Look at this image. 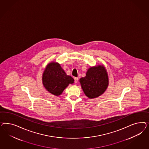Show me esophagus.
<instances>
[{"label": "esophagus", "instance_id": "34e87169", "mask_svg": "<svg viewBox=\"0 0 149 149\" xmlns=\"http://www.w3.org/2000/svg\"><path fill=\"white\" fill-rule=\"evenodd\" d=\"M78 80H79V79L77 77H75L74 78V81H75V83H77L78 82Z\"/></svg>", "mask_w": 149, "mask_h": 149}]
</instances>
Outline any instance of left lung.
I'll return each instance as SVG.
<instances>
[{
  "instance_id": "obj_1",
  "label": "left lung",
  "mask_w": 149,
  "mask_h": 149,
  "mask_svg": "<svg viewBox=\"0 0 149 149\" xmlns=\"http://www.w3.org/2000/svg\"><path fill=\"white\" fill-rule=\"evenodd\" d=\"M84 93L89 98H95L102 95L107 90L109 79L107 70L103 65H99L89 68L86 77L80 79Z\"/></svg>"
}]
</instances>
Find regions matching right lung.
Listing matches in <instances>:
<instances>
[{"label":"right lung","mask_w":149,"mask_h":149,"mask_svg":"<svg viewBox=\"0 0 149 149\" xmlns=\"http://www.w3.org/2000/svg\"><path fill=\"white\" fill-rule=\"evenodd\" d=\"M42 81L47 91L56 96L61 95L69 84L74 83L72 77L67 75L57 62L47 64L43 72Z\"/></svg>","instance_id":"right-lung-1"}]
</instances>
